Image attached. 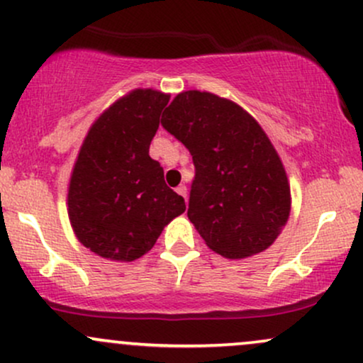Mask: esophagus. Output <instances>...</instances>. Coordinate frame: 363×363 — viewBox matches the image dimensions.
I'll return each mask as SVG.
<instances>
[{
    "mask_svg": "<svg viewBox=\"0 0 363 363\" xmlns=\"http://www.w3.org/2000/svg\"><path fill=\"white\" fill-rule=\"evenodd\" d=\"M177 194H178V195H182V197L186 200V186H185V185H180V186H178V189H177Z\"/></svg>",
    "mask_w": 363,
    "mask_h": 363,
    "instance_id": "1",
    "label": "esophagus"
}]
</instances>
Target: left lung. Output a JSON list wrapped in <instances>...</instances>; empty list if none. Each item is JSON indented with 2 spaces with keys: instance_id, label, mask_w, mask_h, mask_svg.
Returning a JSON list of instances; mask_svg holds the SVG:
<instances>
[{
  "instance_id": "left-lung-1",
  "label": "left lung",
  "mask_w": 363,
  "mask_h": 363,
  "mask_svg": "<svg viewBox=\"0 0 363 363\" xmlns=\"http://www.w3.org/2000/svg\"><path fill=\"white\" fill-rule=\"evenodd\" d=\"M161 125L190 151L195 166L189 219L224 258L267 250L291 214V186L270 139L251 115L207 91H183Z\"/></svg>"
}]
</instances>
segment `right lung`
<instances>
[{
	"instance_id": "obj_1",
	"label": "right lung",
	"mask_w": 363,
	"mask_h": 363,
	"mask_svg": "<svg viewBox=\"0 0 363 363\" xmlns=\"http://www.w3.org/2000/svg\"><path fill=\"white\" fill-rule=\"evenodd\" d=\"M169 95L134 89L96 118L72 168L67 214L76 238L98 257L134 262L185 212L149 156Z\"/></svg>"
}]
</instances>
